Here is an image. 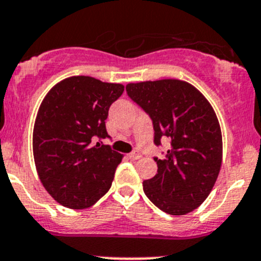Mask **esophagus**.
<instances>
[{"label": "esophagus", "instance_id": "obj_1", "mask_svg": "<svg viewBox=\"0 0 261 261\" xmlns=\"http://www.w3.org/2000/svg\"><path fill=\"white\" fill-rule=\"evenodd\" d=\"M128 157H129L130 160H138V159H141V153H139L138 151H133L128 154Z\"/></svg>", "mask_w": 261, "mask_h": 261}]
</instances>
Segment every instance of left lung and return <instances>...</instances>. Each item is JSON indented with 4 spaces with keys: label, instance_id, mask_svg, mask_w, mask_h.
Listing matches in <instances>:
<instances>
[{
    "label": "left lung",
    "instance_id": "1",
    "mask_svg": "<svg viewBox=\"0 0 261 261\" xmlns=\"http://www.w3.org/2000/svg\"><path fill=\"white\" fill-rule=\"evenodd\" d=\"M128 96L151 118L153 143L170 139L157 174L143 192L164 212L182 216L199 207L212 192L222 164V134L208 100L190 84L160 80L128 84Z\"/></svg>",
    "mask_w": 261,
    "mask_h": 261
}]
</instances>
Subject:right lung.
<instances>
[{"label": "right lung", "mask_w": 261, "mask_h": 261, "mask_svg": "<svg viewBox=\"0 0 261 261\" xmlns=\"http://www.w3.org/2000/svg\"><path fill=\"white\" fill-rule=\"evenodd\" d=\"M124 86L89 76L57 84L44 97L33 132L38 175L46 192L71 210L94 205L109 192L123 154L102 144L105 120Z\"/></svg>", "instance_id": "obj_1"}]
</instances>
